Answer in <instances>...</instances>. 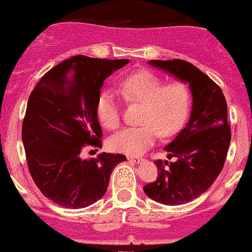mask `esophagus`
Masks as SVG:
<instances>
[{"instance_id":"obj_1","label":"esophagus","mask_w":252,"mask_h":252,"mask_svg":"<svg viewBox=\"0 0 252 252\" xmlns=\"http://www.w3.org/2000/svg\"><path fill=\"white\" fill-rule=\"evenodd\" d=\"M128 160L134 161V163H140L142 159L140 157H137V156H128Z\"/></svg>"}]
</instances>
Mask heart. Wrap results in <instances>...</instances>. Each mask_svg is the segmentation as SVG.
Instances as JSON below:
<instances>
[{
	"label": "heart",
	"mask_w": 252,
	"mask_h": 252,
	"mask_svg": "<svg viewBox=\"0 0 252 252\" xmlns=\"http://www.w3.org/2000/svg\"><path fill=\"white\" fill-rule=\"evenodd\" d=\"M122 97L129 104H140L136 126L124 128L113 135L108 145L113 151L126 155H140L157 140L158 135L168 137L179 130L189 112L190 93L181 81L166 82L148 70H140L122 78L118 83ZM96 115L108 130L121 124V106L117 95L104 91L97 97Z\"/></svg>",
	"instance_id": "obj_1"
}]
</instances>
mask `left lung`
Segmentation results:
<instances>
[{
	"mask_svg": "<svg viewBox=\"0 0 252 252\" xmlns=\"http://www.w3.org/2000/svg\"><path fill=\"white\" fill-rule=\"evenodd\" d=\"M148 63L189 83L193 106L187 126L165 147L168 157L156 160L158 176L144 187L156 202L180 205L199 197L221 173L231 142L227 102L221 88L185 60H151Z\"/></svg>",
	"mask_w": 252,
	"mask_h": 252,
	"instance_id": "obj_1",
	"label": "left lung"
}]
</instances>
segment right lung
I'll use <instances>...</instances> for the list:
<instances>
[{
  "label": "right lung",
  "mask_w": 252,
  "mask_h": 252,
  "mask_svg": "<svg viewBox=\"0 0 252 252\" xmlns=\"http://www.w3.org/2000/svg\"><path fill=\"white\" fill-rule=\"evenodd\" d=\"M128 59L75 55L39 79L29 97L21 128L26 163L42 194L58 205L81 209L105 194L123 155L83 160L84 147L102 146L96 102L102 83Z\"/></svg>",
  "instance_id": "right-lung-1"
}]
</instances>
